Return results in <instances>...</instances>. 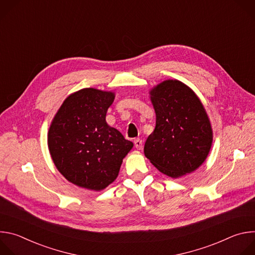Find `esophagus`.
Wrapping results in <instances>:
<instances>
[{"label":"esophagus","instance_id":"obj_1","mask_svg":"<svg viewBox=\"0 0 255 255\" xmlns=\"http://www.w3.org/2000/svg\"><path fill=\"white\" fill-rule=\"evenodd\" d=\"M134 145H135V147H136L137 149H141V148H142V146H143L142 140H141V139H139V138L135 139V140H134Z\"/></svg>","mask_w":255,"mask_h":255}]
</instances>
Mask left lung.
I'll return each mask as SVG.
<instances>
[{
    "instance_id": "8db88e82",
    "label": "left lung",
    "mask_w": 255,
    "mask_h": 255,
    "mask_svg": "<svg viewBox=\"0 0 255 255\" xmlns=\"http://www.w3.org/2000/svg\"><path fill=\"white\" fill-rule=\"evenodd\" d=\"M150 99L156 124L145 142V156L173 178L193 172L207 158L213 141L203 104L193 90L176 80L154 87Z\"/></svg>"
}]
</instances>
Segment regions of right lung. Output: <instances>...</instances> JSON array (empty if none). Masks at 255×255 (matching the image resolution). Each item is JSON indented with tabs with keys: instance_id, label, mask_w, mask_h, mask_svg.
Here are the masks:
<instances>
[{
	"instance_id": "1",
	"label": "right lung",
	"mask_w": 255,
	"mask_h": 255,
	"mask_svg": "<svg viewBox=\"0 0 255 255\" xmlns=\"http://www.w3.org/2000/svg\"><path fill=\"white\" fill-rule=\"evenodd\" d=\"M115 94L93 88L68 96L48 131V148L58 171L70 183L101 191L118 176L123 158L133 147L106 114Z\"/></svg>"
}]
</instances>
